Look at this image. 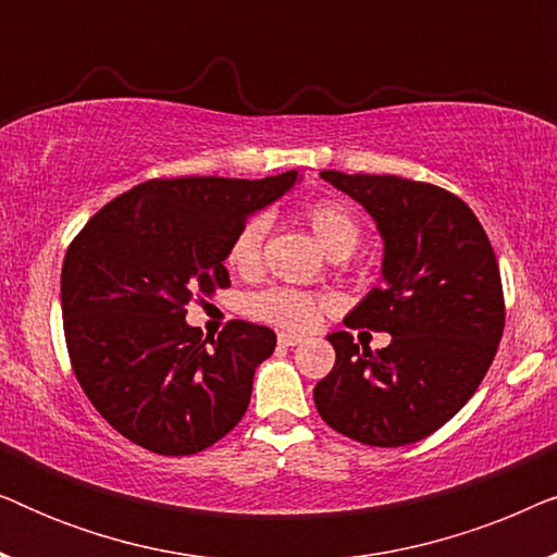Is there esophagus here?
<instances>
[{
    "label": "esophagus",
    "instance_id": "1",
    "mask_svg": "<svg viewBox=\"0 0 557 557\" xmlns=\"http://www.w3.org/2000/svg\"><path fill=\"white\" fill-rule=\"evenodd\" d=\"M301 342H304V337H299V334H286V332L278 334V345H284V347H296V345H301Z\"/></svg>",
    "mask_w": 557,
    "mask_h": 557
}]
</instances>
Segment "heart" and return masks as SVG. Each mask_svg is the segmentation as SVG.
I'll return each instance as SVG.
<instances>
[{"label":"heart","instance_id":"1","mask_svg":"<svg viewBox=\"0 0 557 557\" xmlns=\"http://www.w3.org/2000/svg\"><path fill=\"white\" fill-rule=\"evenodd\" d=\"M307 220L311 233L317 235V240L330 256H349L360 243V223H357L355 212L337 200L314 202L307 210ZM265 231H269V220L263 215L248 218L227 246V265L238 273L256 271L258 261H261ZM248 307L250 314L265 319V322L286 326V330H307L317 322L324 301L311 294L292 292V288H269V292L253 296Z\"/></svg>","mask_w":557,"mask_h":557}]
</instances>
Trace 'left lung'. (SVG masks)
<instances>
[{
	"label": "left lung",
	"instance_id": "left-lung-1",
	"mask_svg": "<svg viewBox=\"0 0 557 557\" xmlns=\"http://www.w3.org/2000/svg\"><path fill=\"white\" fill-rule=\"evenodd\" d=\"M322 180L360 202L383 238V286L345 324L393 339L372 352L349 332H332L337 360L314 387L317 410L360 444H416L467 406L497 355V258L469 205L446 189L395 174L324 170Z\"/></svg>",
	"mask_w": 557,
	"mask_h": 557
}]
</instances>
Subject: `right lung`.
<instances>
[{
	"label": "right lung",
	"instance_id": "1",
	"mask_svg": "<svg viewBox=\"0 0 557 557\" xmlns=\"http://www.w3.org/2000/svg\"><path fill=\"white\" fill-rule=\"evenodd\" d=\"M296 182V172L151 180L75 235L60 273L67 355L83 393L121 436L189 456L238 425L276 334L235 319L208 345L185 322L187 304L231 286L223 261L233 235Z\"/></svg>",
	"mask_w": 557,
	"mask_h": 557
}]
</instances>
